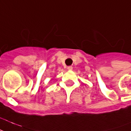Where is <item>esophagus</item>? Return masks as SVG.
I'll use <instances>...</instances> for the list:
<instances>
[{"label": "esophagus", "mask_w": 131, "mask_h": 131, "mask_svg": "<svg viewBox=\"0 0 131 131\" xmlns=\"http://www.w3.org/2000/svg\"><path fill=\"white\" fill-rule=\"evenodd\" d=\"M67 69H68V70H69V71H71V70L73 69V67H72L71 66H69L68 67H67Z\"/></svg>", "instance_id": "obj_1"}]
</instances>
